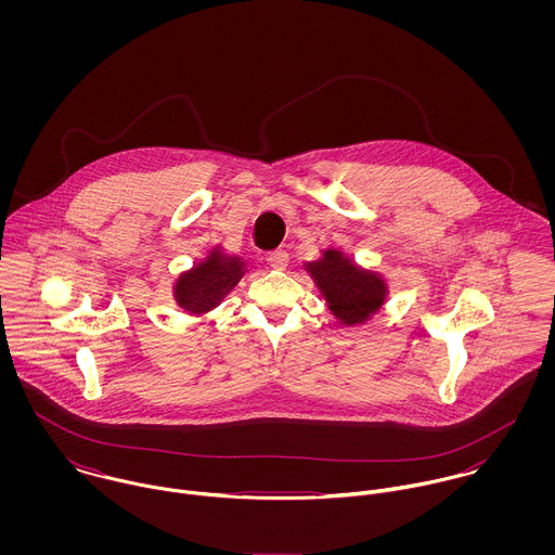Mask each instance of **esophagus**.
I'll return each instance as SVG.
<instances>
[{"mask_svg":"<svg viewBox=\"0 0 555 555\" xmlns=\"http://www.w3.org/2000/svg\"><path fill=\"white\" fill-rule=\"evenodd\" d=\"M267 262H269V267H273L278 271H284L288 267V251L286 249H275L267 256Z\"/></svg>","mask_w":555,"mask_h":555,"instance_id":"esophagus-1","label":"esophagus"}]
</instances>
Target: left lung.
Here are the masks:
<instances>
[{
	"label": "left lung",
	"instance_id": "1",
	"mask_svg": "<svg viewBox=\"0 0 555 555\" xmlns=\"http://www.w3.org/2000/svg\"><path fill=\"white\" fill-rule=\"evenodd\" d=\"M331 314L341 324H361L387 301L389 286L380 273L354 264L339 249H324L322 258L306 262Z\"/></svg>",
	"mask_w": 555,
	"mask_h": 555
}]
</instances>
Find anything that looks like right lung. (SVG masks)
I'll return each instance as SVG.
<instances>
[{"instance_id":"add662e5","label":"right lung","mask_w":555,"mask_h":555,"mask_svg":"<svg viewBox=\"0 0 555 555\" xmlns=\"http://www.w3.org/2000/svg\"><path fill=\"white\" fill-rule=\"evenodd\" d=\"M245 273V262L214 247L205 260L181 273L172 286L177 306L188 314H207L218 308Z\"/></svg>"}]
</instances>
